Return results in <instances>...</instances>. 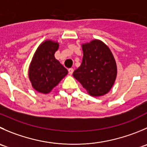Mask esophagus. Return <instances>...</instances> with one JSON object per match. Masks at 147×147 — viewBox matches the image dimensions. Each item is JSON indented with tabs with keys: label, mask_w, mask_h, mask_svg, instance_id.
<instances>
[{
	"label": "esophagus",
	"mask_w": 147,
	"mask_h": 147,
	"mask_svg": "<svg viewBox=\"0 0 147 147\" xmlns=\"http://www.w3.org/2000/svg\"><path fill=\"white\" fill-rule=\"evenodd\" d=\"M68 72H69V75H72L74 72V69L73 68H69V69H68Z\"/></svg>",
	"instance_id": "obj_1"
}]
</instances>
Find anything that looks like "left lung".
<instances>
[{
	"label": "left lung",
	"mask_w": 147,
	"mask_h": 147,
	"mask_svg": "<svg viewBox=\"0 0 147 147\" xmlns=\"http://www.w3.org/2000/svg\"><path fill=\"white\" fill-rule=\"evenodd\" d=\"M83 57L73 76L88 93L101 96L111 89L117 75V67L109 48L101 41H91L82 45Z\"/></svg>",
	"instance_id": "8db88e82"
}]
</instances>
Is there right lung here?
Listing matches in <instances>:
<instances>
[{"label":"right lung","mask_w":147,"mask_h":147,"mask_svg":"<svg viewBox=\"0 0 147 147\" xmlns=\"http://www.w3.org/2000/svg\"><path fill=\"white\" fill-rule=\"evenodd\" d=\"M57 42L47 40L36 51L28 69L33 88L42 93H49L67 74V69L55 57Z\"/></svg>","instance_id":"obj_1"}]
</instances>
